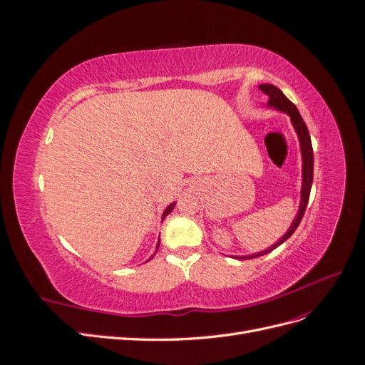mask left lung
<instances>
[{
	"mask_svg": "<svg viewBox=\"0 0 365 365\" xmlns=\"http://www.w3.org/2000/svg\"><path fill=\"white\" fill-rule=\"evenodd\" d=\"M262 93L267 94L269 97L268 101V106L269 108H275L279 109V111H283L291 117L292 125L297 130V135L298 140H300V148H302V158H303V182H302V201H300V208H298V215L295 216L292 225L289 227V230L286 231L284 236L279 240L275 242L272 247H269L268 250L256 252V254H251V256H233L235 259L239 260H247V259H254V257H260L263 254H268L272 250L277 248L279 245H282L284 240H288L292 235L294 231L297 230V227L300 225L303 215L306 212V207L309 202V195H311V187H312V180H314V150H312V143H311V135H309V130L307 126L304 123V120L302 118L300 113H298L297 106L289 101L288 97H286L277 86L269 85V83H263L259 86Z\"/></svg>",
	"mask_w": 365,
	"mask_h": 365,
	"instance_id": "1",
	"label": "left lung"
}]
</instances>
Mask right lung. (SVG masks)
I'll return each instance as SVG.
<instances>
[{
	"label": "right lung",
	"mask_w": 365,
	"mask_h": 365,
	"mask_svg": "<svg viewBox=\"0 0 365 365\" xmlns=\"http://www.w3.org/2000/svg\"><path fill=\"white\" fill-rule=\"evenodd\" d=\"M173 207H175V202H173V204H170V205H169L168 208H165V210H164V213H163V219H164L165 216H168V215H169V213L172 212V210H173ZM158 247H160V240H158V244H157V250H158ZM155 252H157V251H155ZM152 257H153V256H152ZM152 257H150V259H152Z\"/></svg>",
	"instance_id": "add662e5"
}]
</instances>
